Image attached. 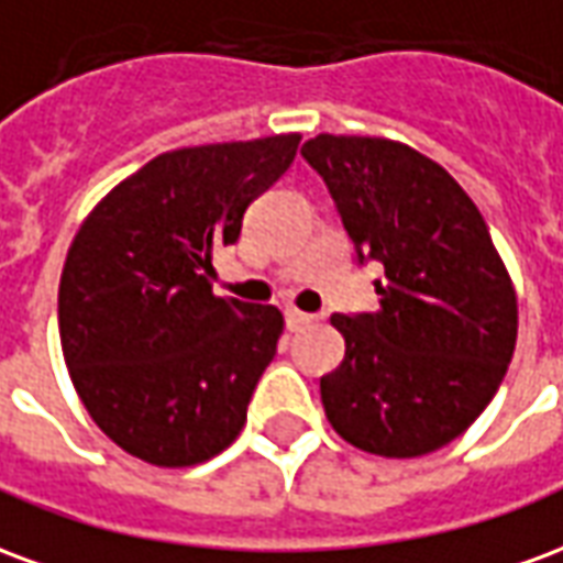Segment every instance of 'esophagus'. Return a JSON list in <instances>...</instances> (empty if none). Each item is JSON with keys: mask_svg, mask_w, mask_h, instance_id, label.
Wrapping results in <instances>:
<instances>
[{"mask_svg": "<svg viewBox=\"0 0 563 563\" xmlns=\"http://www.w3.org/2000/svg\"><path fill=\"white\" fill-rule=\"evenodd\" d=\"M283 317H286V329L289 331H301L313 322L310 313H305V310H295V307H286V313H283Z\"/></svg>", "mask_w": 563, "mask_h": 563, "instance_id": "obj_1", "label": "esophagus"}]
</instances>
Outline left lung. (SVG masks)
<instances>
[{"mask_svg":"<svg viewBox=\"0 0 563 563\" xmlns=\"http://www.w3.org/2000/svg\"><path fill=\"white\" fill-rule=\"evenodd\" d=\"M325 180L355 262H377V313H334L346 353L319 379L353 446L416 459L464 434L516 350V292L483 213L449 172L389 139L317 135L301 147Z\"/></svg>","mask_w":563,"mask_h":563,"instance_id":"left-lung-1","label":"left lung"}]
</instances>
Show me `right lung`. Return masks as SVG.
Returning <instances> with one entry per match:
<instances>
[{
    "label": "right lung",
    "mask_w": 563,
    "mask_h": 563,
    "mask_svg": "<svg viewBox=\"0 0 563 563\" xmlns=\"http://www.w3.org/2000/svg\"><path fill=\"white\" fill-rule=\"evenodd\" d=\"M301 135L162 153L84 220L59 280V341L92 422L156 467L220 455L277 355L274 305L217 298L210 253L295 159Z\"/></svg>",
    "instance_id": "right-lung-1"
}]
</instances>
